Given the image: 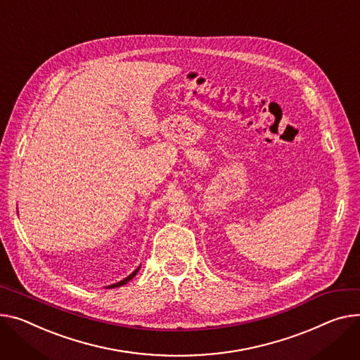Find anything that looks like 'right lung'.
Returning a JSON list of instances; mask_svg holds the SVG:
<instances>
[{"label":"right lung","instance_id":"obj_1","mask_svg":"<svg viewBox=\"0 0 360 360\" xmlns=\"http://www.w3.org/2000/svg\"><path fill=\"white\" fill-rule=\"evenodd\" d=\"M139 269H140V266H137V269H134L129 276H126L124 279H122L120 282H115V283H112V285H108L107 288H117V286H123V285H126L129 281H131L134 276H136V274L139 272Z\"/></svg>","mask_w":360,"mask_h":360}]
</instances>
